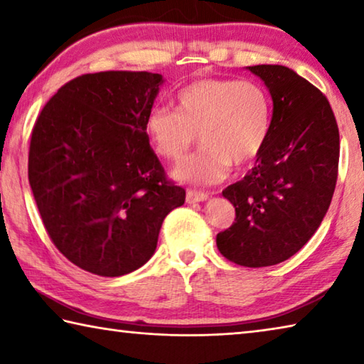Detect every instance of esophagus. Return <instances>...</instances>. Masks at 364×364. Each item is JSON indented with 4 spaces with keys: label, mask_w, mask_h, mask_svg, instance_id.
<instances>
[{
    "label": "esophagus",
    "mask_w": 364,
    "mask_h": 364,
    "mask_svg": "<svg viewBox=\"0 0 364 364\" xmlns=\"http://www.w3.org/2000/svg\"><path fill=\"white\" fill-rule=\"evenodd\" d=\"M208 199V194L200 193V191H194V189H188L186 193V202L189 204H194V202H204Z\"/></svg>",
    "instance_id": "obj_1"
}]
</instances>
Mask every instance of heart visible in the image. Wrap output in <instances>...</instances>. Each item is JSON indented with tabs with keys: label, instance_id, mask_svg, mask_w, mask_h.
Masks as SVG:
<instances>
[{
	"label": "heart",
	"instance_id": "obj_1",
	"mask_svg": "<svg viewBox=\"0 0 364 364\" xmlns=\"http://www.w3.org/2000/svg\"><path fill=\"white\" fill-rule=\"evenodd\" d=\"M273 123L271 100L254 80L197 78L176 95V112L154 107L146 133L160 157L181 159L196 141L200 149L176 165L184 183L215 184L230 175L232 164L247 167L263 152Z\"/></svg>",
	"mask_w": 364,
	"mask_h": 364
}]
</instances>
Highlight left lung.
Wrapping results in <instances>:
<instances>
[{
    "label": "left lung",
    "instance_id": "obj_1",
    "mask_svg": "<svg viewBox=\"0 0 364 364\" xmlns=\"http://www.w3.org/2000/svg\"><path fill=\"white\" fill-rule=\"evenodd\" d=\"M273 101L268 143L241 181L223 191L236 221L217 234L221 255L260 268L291 258L321 225L336 189L338 128L316 86L284 65L245 67Z\"/></svg>",
    "mask_w": 364,
    "mask_h": 364
}]
</instances>
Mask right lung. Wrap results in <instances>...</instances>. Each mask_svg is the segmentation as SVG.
Here are the masks:
<instances>
[{
  "label": "right lung",
  "mask_w": 364,
  "mask_h": 364,
  "mask_svg": "<svg viewBox=\"0 0 364 364\" xmlns=\"http://www.w3.org/2000/svg\"><path fill=\"white\" fill-rule=\"evenodd\" d=\"M165 82L151 72L86 73L43 107L28 152V181L60 254L115 278L157 247L164 218L186 193L167 181L144 123Z\"/></svg>",
  "instance_id": "add662e5"
}]
</instances>
